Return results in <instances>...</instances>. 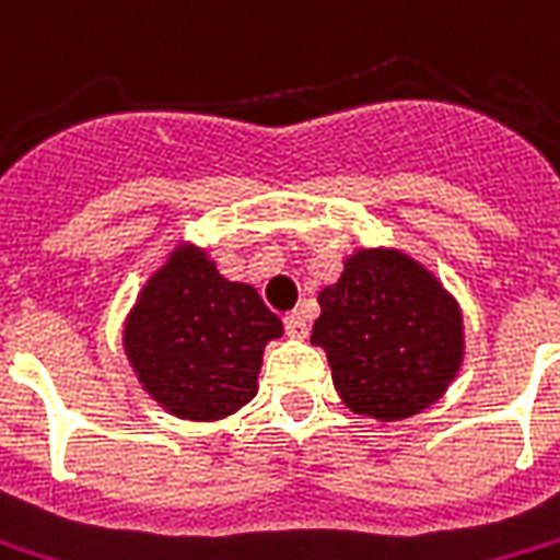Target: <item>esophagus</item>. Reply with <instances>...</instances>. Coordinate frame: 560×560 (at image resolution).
<instances>
[{
  "label": "esophagus",
  "instance_id": "esophagus-1",
  "mask_svg": "<svg viewBox=\"0 0 560 560\" xmlns=\"http://www.w3.org/2000/svg\"><path fill=\"white\" fill-rule=\"evenodd\" d=\"M284 328H288V335L296 337V340L308 337V319H305L302 311H290L288 317H284Z\"/></svg>",
  "mask_w": 560,
  "mask_h": 560
}]
</instances>
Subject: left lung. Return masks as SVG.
Listing matches in <instances>:
<instances>
[{
  "mask_svg": "<svg viewBox=\"0 0 560 560\" xmlns=\"http://www.w3.org/2000/svg\"><path fill=\"white\" fill-rule=\"evenodd\" d=\"M311 343L326 349L349 411L378 422L432 408L464 364V314L434 272L399 249H355L319 290Z\"/></svg>",
  "mask_w": 560,
  "mask_h": 560,
  "instance_id": "left-lung-1",
  "label": "left lung"
}]
</instances>
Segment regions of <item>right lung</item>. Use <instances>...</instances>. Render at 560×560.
<instances>
[{"label": "right lung", "mask_w": 560, "mask_h": 560, "mask_svg": "<svg viewBox=\"0 0 560 560\" xmlns=\"http://www.w3.org/2000/svg\"><path fill=\"white\" fill-rule=\"evenodd\" d=\"M281 335L258 290L223 279L205 249L182 241L135 299L122 349L166 413L211 422L255 399L264 347Z\"/></svg>", "instance_id": "add662e5"}]
</instances>
